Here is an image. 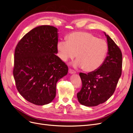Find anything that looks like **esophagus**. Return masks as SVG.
I'll use <instances>...</instances> for the list:
<instances>
[{"label":"esophagus","instance_id":"1","mask_svg":"<svg viewBox=\"0 0 133 133\" xmlns=\"http://www.w3.org/2000/svg\"><path fill=\"white\" fill-rule=\"evenodd\" d=\"M68 72H69L70 73H71V74H73V73H76V72L75 71H74L72 69H71V68H70L69 70H68Z\"/></svg>","mask_w":133,"mask_h":133}]
</instances>
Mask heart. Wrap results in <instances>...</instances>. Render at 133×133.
Listing matches in <instances>:
<instances>
[{
	"label": "heart",
	"instance_id": "obj_1",
	"mask_svg": "<svg viewBox=\"0 0 133 133\" xmlns=\"http://www.w3.org/2000/svg\"><path fill=\"white\" fill-rule=\"evenodd\" d=\"M58 55L63 61L76 56L75 66L87 72L95 71L104 62L109 46L104 39H99L90 33L75 32L66 37V41L58 42Z\"/></svg>",
	"mask_w": 133,
	"mask_h": 133
}]
</instances>
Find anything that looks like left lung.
Wrapping results in <instances>:
<instances>
[{"instance_id":"8db88e82","label":"left lung","mask_w":133,"mask_h":133,"mask_svg":"<svg viewBox=\"0 0 133 133\" xmlns=\"http://www.w3.org/2000/svg\"><path fill=\"white\" fill-rule=\"evenodd\" d=\"M109 52L102 65L88 74L80 73L82 86L78 100L86 106H95L106 101L114 94L122 75V54L115 42L106 35Z\"/></svg>"}]
</instances>
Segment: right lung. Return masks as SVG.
Instances as JSON below:
<instances>
[{"label": "right lung", "instance_id": "right-lung-1", "mask_svg": "<svg viewBox=\"0 0 133 133\" xmlns=\"http://www.w3.org/2000/svg\"><path fill=\"white\" fill-rule=\"evenodd\" d=\"M57 29L43 25L24 35L15 50L13 75L18 91L37 105L55 97L56 83L68 72V66L58 52Z\"/></svg>", "mask_w": 133, "mask_h": 133}]
</instances>
